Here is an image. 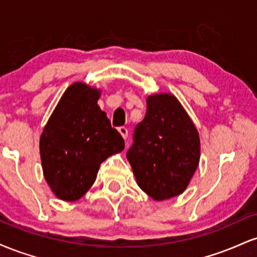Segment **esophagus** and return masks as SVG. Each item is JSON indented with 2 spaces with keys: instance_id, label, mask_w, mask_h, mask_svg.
I'll use <instances>...</instances> for the list:
<instances>
[{
  "instance_id": "esophagus-1",
  "label": "esophagus",
  "mask_w": 257,
  "mask_h": 257,
  "mask_svg": "<svg viewBox=\"0 0 257 257\" xmlns=\"http://www.w3.org/2000/svg\"><path fill=\"white\" fill-rule=\"evenodd\" d=\"M118 132L120 133V135H122V137H123V139H124V140H125L126 138H128V129H126L125 126H119V128H118Z\"/></svg>"
}]
</instances>
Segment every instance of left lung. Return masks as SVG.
Instances as JSON below:
<instances>
[{"instance_id":"left-lung-1","label":"left lung","mask_w":257,"mask_h":257,"mask_svg":"<svg viewBox=\"0 0 257 257\" xmlns=\"http://www.w3.org/2000/svg\"><path fill=\"white\" fill-rule=\"evenodd\" d=\"M146 104L126 158L144 192L155 200L169 199L184 192L198 167L199 134L172 94H153Z\"/></svg>"}]
</instances>
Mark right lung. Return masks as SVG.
I'll use <instances>...</instances> for the list:
<instances>
[{"label":"right lung","instance_id":"add662e5","mask_svg":"<svg viewBox=\"0 0 257 257\" xmlns=\"http://www.w3.org/2000/svg\"><path fill=\"white\" fill-rule=\"evenodd\" d=\"M100 90L76 82L59 100L40 139L44 179L59 199L84 196L100 164L123 151L124 140L99 107Z\"/></svg>","mask_w":257,"mask_h":257}]
</instances>
